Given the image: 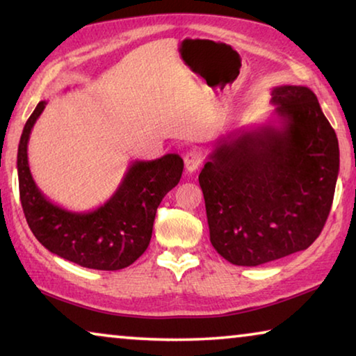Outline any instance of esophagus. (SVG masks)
<instances>
[{"instance_id": "esophagus-1", "label": "esophagus", "mask_w": 356, "mask_h": 356, "mask_svg": "<svg viewBox=\"0 0 356 356\" xmlns=\"http://www.w3.org/2000/svg\"><path fill=\"white\" fill-rule=\"evenodd\" d=\"M184 163H185V171H187V172H195L196 169H198L200 163H201V156H200L198 152L191 150V152H188L187 155L184 156Z\"/></svg>"}]
</instances>
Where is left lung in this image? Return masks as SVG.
<instances>
[{
    "instance_id": "obj_1",
    "label": "left lung",
    "mask_w": 356,
    "mask_h": 356,
    "mask_svg": "<svg viewBox=\"0 0 356 356\" xmlns=\"http://www.w3.org/2000/svg\"><path fill=\"white\" fill-rule=\"evenodd\" d=\"M279 125L217 140L200 174L211 242L238 266H258L306 250L330 216L339 144L315 93L275 87Z\"/></svg>"
}]
</instances>
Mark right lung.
Returning a JSON list of instances; mask_svg holds the SVG:
<instances>
[{
  "instance_id": "1",
  "label": "right lung",
  "mask_w": 356,
  "mask_h": 356,
  "mask_svg": "<svg viewBox=\"0 0 356 356\" xmlns=\"http://www.w3.org/2000/svg\"><path fill=\"white\" fill-rule=\"evenodd\" d=\"M46 101H39L22 133L17 172L26 223L49 252L99 270L133 264L149 247L156 209L179 184L184 160L168 154L150 161H133L115 193L90 212H72L50 202L28 166V140Z\"/></svg>"
}]
</instances>
